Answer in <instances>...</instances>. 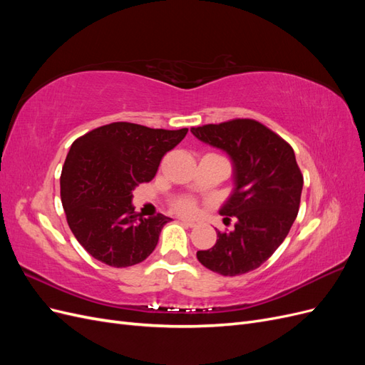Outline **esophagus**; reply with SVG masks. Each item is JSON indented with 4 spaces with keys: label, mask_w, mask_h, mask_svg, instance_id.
I'll return each instance as SVG.
<instances>
[{
    "label": "esophagus",
    "mask_w": 365,
    "mask_h": 365,
    "mask_svg": "<svg viewBox=\"0 0 365 365\" xmlns=\"http://www.w3.org/2000/svg\"><path fill=\"white\" fill-rule=\"evenodd\" d=\"M181 222H182L185 227H190V228H193V227L197 225L196 220H192V219H181Z\"/></svg>",
    "instance_id": "34e87169"
}]
</instances>
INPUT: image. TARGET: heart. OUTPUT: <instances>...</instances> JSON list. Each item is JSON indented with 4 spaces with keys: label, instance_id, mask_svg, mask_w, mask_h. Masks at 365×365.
Returning a JSON list of instances; mask_svg holds the SVG:
<instances>
[{
    "label": "heart",
    "instance_id": "obj_1",
    "mask_svg": "<svg viewBox=\"0 0 365 365\" xmlns=\"http://www.w3.org/2000/svg\"><path fill=\"white\" fill-rule=\"evenodd\" d=\"M172 207L181 215H192L196 212V201L190 196H182L175 200Z\"/></svg>",
    "mask_w": 365,
    "mask_h": 365
}]
</instances>
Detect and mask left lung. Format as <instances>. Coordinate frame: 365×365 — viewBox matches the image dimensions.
Wrapping results in <instances>:
<instances>
[{
    "instance_id": "obj_1",
    "label": "left lung",
    "mask_w": 365,
    "mask_h": 365,
    "mask_svg": "<svg viewBox=\"0 0 365 365\" xmlns=\"http://www.w3.org/2000/svg\"><path fill=\"white\" fill-rule=\"evenodd\" d=\"M204 143L233 160L236 189L220 215L236 219L233 231H216V244L196 257L210 271L240 275L257 269L277 250L300 208L303 175L294 149L252 118L192 128Z\"/></svg>"
}]
</instances>
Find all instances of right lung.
I'll list each match as a JSON object with an SVG mask.
<instances>
[{
	"label": "right lung",
	"mask_w": 365,
	"mask_h": 365,
	"mask_svg": "<svg viewBox=\"0 0 365 365\" xmlns=\"http://www.w3.org/2000/svg\"><path fill=\"white\" fill-rule=\"evenodd\" d=\"M187 130L115 121L74 140L62 168L61 200L74 237L94 259L126 268L155 250L172 219L161 213L143 217L130 204L132 190L155 176Z\"/></svg>",
	"instance_id": "obj_1"
}]
</instances>
